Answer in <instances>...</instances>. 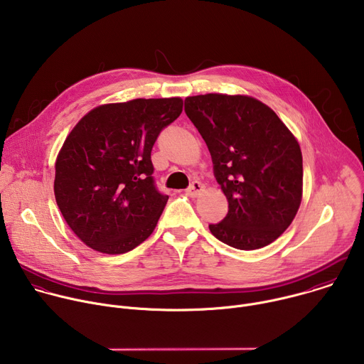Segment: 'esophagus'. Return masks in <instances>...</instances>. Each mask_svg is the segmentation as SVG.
<instances>
[{
  "instance_id": "1",
  "label": "esophagus",
  "mask_w": 364,
  "mask_h": 364,
  "mask_svg": "<svg viewBox=\"0 0 364 364\" xmlns=\"http://www.w3.org/2000/svg\"><path fill=\"white\" fill-rule=\"evenodd\" d=\"M203 184L201 183H198V181H194L187 190H186V194L188 196V197H197L201 191H203Z\"/></svg>"
}]
</instances>
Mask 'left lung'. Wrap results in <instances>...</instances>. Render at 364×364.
Listing matches in <instances>:
<instances>
[{
	"instance_id": "8db88e82",
	"label": "left lung",
	"mask_w": 364,
	"mask_h": 364,
	"mask_svg": "<svg viewBox=\"0 0 364 364\" xmlns=\"http://www.w3.org/2000/svg\"><path fill=\"white\" fill-rule=\"evenodd\" d=\"M184 109L210 151L229 203L226 218L209 226L212 235L240 250L277 240L302 200V154L294 134L247 95L187 96Z\"/></svg>"
}]
</instances>
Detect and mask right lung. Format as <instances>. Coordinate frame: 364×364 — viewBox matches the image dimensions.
<instances>
[{
  "label": "right lung",
  "mask_w": 364,
  "mask_h": 364,
  "mask_svg": "<svg viewBox=\"0 0 364 364\" xmlns=\"http://www.w3.org/2000/svg\"><path fill=\"white\" fill-rule=\"evenodd\" d=\"M181 111V97L105 103L66 136L55 164V197L86 246L121 255L154 232L168 196L154 186L151 149Z\"/></svg>",
  "instance_id": "1"
}]
</instances>
